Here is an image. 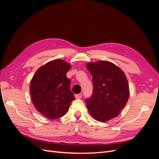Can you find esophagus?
<instances>
[{"label":"esophagus","mask_w":159,"mask_h":159,"mask_svg":"<svg viewBox=\"0 0 159 159\" xmlns=\"http://www.w3.org/2000/svg\"><path fill=\"white\" fill-rule=\"evenodd\" d=\"M81 97H82V94H81V93L75 95V98L76 99H80V98H81Z\"/></svg>","instance_id":"esophagus-1"}]
</instances>
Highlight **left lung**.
Here are the masks:
<instances>
[{"label": "left lung", "instance_id": "1", "mask_svg": "<svg viewBox=\"0 0 159 159\" xmlns=\"http://www.w3.org/2000/svg\"><path fill=\"white\" fill-rule=\"evenodd\" d=\"M92 75L93 95L85 100L90 115L97 121L106 122L118 116L129 97L125 74L118 66L100 60L87 64Z\"/></svg>", "mask_w": 159, "mask_h": 159}]
</instances>
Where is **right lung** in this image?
<instances>
[{"instance_id":"obj_1","label":"right lung","mask_w":159,"mask_h":159,"mask_svg":"<svg viewBox=\"0 0 159 159\" xmlns=\"http://www.w3.org/2000/svg\"><path fill=\"white\" fill-rule=\"evenodd\" d=\"M71 68L63 60H54L41 66L32 77L30 85L32 103L38 112L50 119L64 116L75 99L66 76Z\"/></svg>"}]
</instances>
